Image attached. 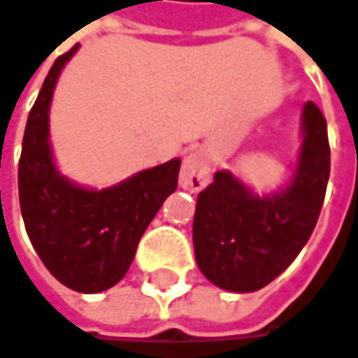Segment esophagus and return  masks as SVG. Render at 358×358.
I'll use <instances>...</instances> for the list:
<instances>
[{
    "label": "esophagus",
    "mask_w": 358,
    "mask_h": 358,
    "mask_svg": "<svg viewBox=\"0 0 358 358\" xmlns=\"http://www.w3.org/2000/svg\"><path fill=\"white\" fill-rule=\"evenodd\" d=\"M212 175V159L203 150H193L185 157L181 173H179V187L185 192H201L210 183Z\"/></svg>",
    "instance_id": "esophagus-1"
}]
</instances>
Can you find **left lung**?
<instances>
[{
  "label": "left lung",
  "mask_w": 358,
  "mask_h": 358,
  "mask_svg": "<svg viewBox=\"0 0 358 358\" xmlns=\"http://www.w3.org/2000/svg\"><path fill=\"white\" fill-rule=\"evenodd\" d=\"M301 148L289 181L259 195L230 171H217L197 195L193 248L199 271L220 289L250 294L289 267L310 241L330 177L326 120L301 108Z\"/></svg>",
  "instance_id": "8db88e82"
}]
</instances>
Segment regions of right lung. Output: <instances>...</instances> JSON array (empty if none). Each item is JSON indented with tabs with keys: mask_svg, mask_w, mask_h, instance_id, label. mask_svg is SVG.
Wrapping results in <instances>:
<instances>
[{
	"mask_svg": "<svg viewBox=\"0 0 358 358\" xmlns=\"http://www.w3.org/2000/svg\"><path fill=\"white\" fill-rule=\"evenodd\" d=\"M79 44L50 66L30 110L17 169L20 208L30 243L44 267L79 294H99L126 275L141 236L163 201L177 189L179 159L106 189L73 183L55 165L50 101L59 75Z\"/></svg>",
	"mask_w": 358,
	"mask_h": 358,
	"instance_id": "add662e5",
	"label": "right lung"
}]
</instances>
